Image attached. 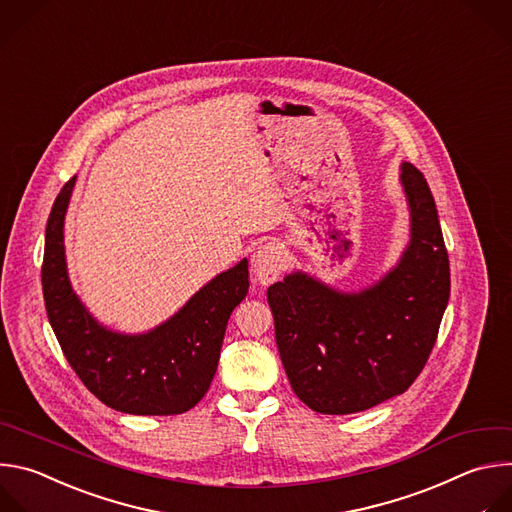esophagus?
Returning <instances> with one entry per match:
<instances>
[{
	"label": "esophagus",
	"instance_id": "esophagus-1",
	"mask_svg": "<svg viewBox=\"0 0 512 512\" xmlns=\"http://www.w3.org/2000/svg\"><path fill=\"white\" fill-rule=\"evenodd\" d=\"M284 268V250L276 242L262 244L252 256V272L260 284H272Z\"/></svg>",
	"mask_w": 512,
	"mask_h": 512
}]
</instances>
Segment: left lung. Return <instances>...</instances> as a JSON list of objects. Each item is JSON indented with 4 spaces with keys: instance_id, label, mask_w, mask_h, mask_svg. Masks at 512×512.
<instances>
[{
    "instance_id": "left-lung-1",
    "label": "left lung",
    "mask_w": 512,
    "mask_h": 512,
    "mask_svg": "<svg viewBox=\"0 0 512 512\" xmlns=\"http://www.w3.org/2000/svg\"><path fill=\"white\" fill-rule=\"evenodd\" d=\"M412 236L375 284L341 292L292 272L268 288L278 353L292 391L313 412L357 414L395 397L422 373L450 298V262L434 195L401 163Z\"/></svg>"
}]
</instances>
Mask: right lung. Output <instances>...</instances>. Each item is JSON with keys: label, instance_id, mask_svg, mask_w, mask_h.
Segmentation results:
<instances>
[{"label": "right lung", "instance_id": "right-lung-1", "mask_svg": "<svg viewBox=\"0 0 512 512\" xmlns=\"http://www.w3.org/2000/svg\"><path fill=\"white\" fill-rule=\"evenodd\" d=\"M76 175L60 189L48 224L42 290L64 357L102 403L133 416L183 414L216 375L228 319L248 294V260L199 288L159 327L125 335L102 327L72 290L64 256V218Z\"/></svg>", "mask_w": 512, "mask_h": 512}]
</instances>
